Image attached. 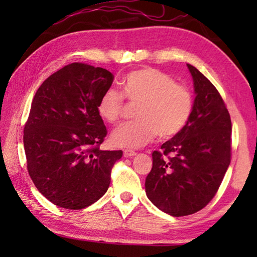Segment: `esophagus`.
I'll list each match as a JSON object with an SVG mask.
<instances>
[{
    "label": "esophagus",
    "mask_w": 257,
    "mask_h": 257,
    "mask_svg": "<svg viewBox=\"0 0 257 257\" xmlns=\"http://www.w3.org/2000/svg\"><path fill=\"white\" fill-rule=\"evenodd\" d=\"M136 154H137V153L133 152V151H130V150H125V151H124V157H125V158L135 157Z\"/></svg>",
    "instance_id": "1"
}]
</instances>
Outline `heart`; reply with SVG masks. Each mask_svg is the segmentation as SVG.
Returning a JSON list of instances; mask_svg holds the SVG:
<instances>
[{"mask_svg":"<svg viewBox=\"0 0 257 257\" xmlns=\"http://www.w3.org/2000/svg\"><path fill=\"white\" fill-rule=\"evenodd\" d=\"M121 93L138 104L137 120L115 128L111 142L121 149H140L156 138H171L181 131L191 117L193 99L185 86L175 84L166 73L145 68L126 75L120 82ZM122 96L108 89L100 97L98 112L107 122H115L122 111Z\"/></svg>","mask_w":257,"mask_h":257,"instance_id":"heart-1","label":"heart"}]
</instances>
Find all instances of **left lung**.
Masks as SVG:
<instances>
[{
	"instance_id": "8db88e82",
	"label": "left lung",
	"mask_w": 257,
	"mask_h": 257,
	"mask_svg": "<svg viewBox=\"0 0 257 257\" xmlns=\"http://www.w3.org/2000/svg\"><path fill=\"white\" fill-rule=\"evenodd\" d=\"M195 98L184 128L152 153L145 191L172 216L199 212L216 194L230 164L231 121L216 87L187 64Z\"/></svg>"
}]
</instances>
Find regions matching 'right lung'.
I'll use <instances>...</instances> for the list:
<instances>
[{
    "label": "right lung",
    "instance_id": "obj_1",
    "mask_svg": "<svg viewBox=\"0 0 257 257\" xmlns=\"http://www.w3.org/2000/svg\"><path fill=\"white\" fill-rule=\"evenodd\" d=\"M106 69L72 63L38 87L24 126L27 167L54 205L82 209L106 193L122 151H101L106 127L98 103L113 82Z\"/></svg>",
    "mask_w": 257,
    "mask_h": 257
}]
</instances>
